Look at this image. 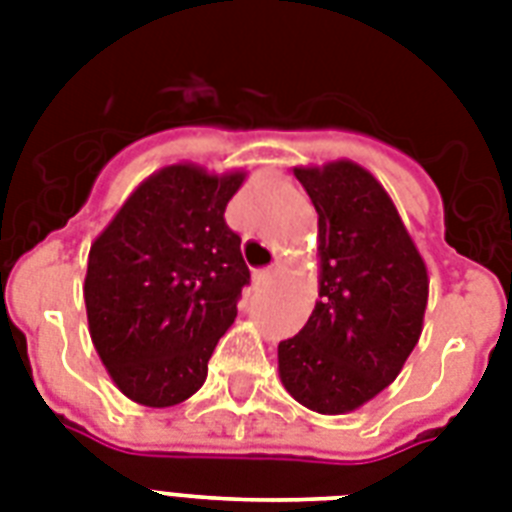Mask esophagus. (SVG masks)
Instances as JSON below:
<instances>
[{"label": "esophagus", "mask_w": 512, "mask_h": 512, "mask_svg": "<svg viewBox=\"0 0 512 512\" xmlns=\"http://www.w3.org/2000/svg\"><path fill=\"white\" fill-rule=\"evenodd\" d=\"M260 276V281H273L276 276H279V265H271V268H263V271L257 273Z\"/></svg>", "instance_id": "esophagus-1"}]
</instances>
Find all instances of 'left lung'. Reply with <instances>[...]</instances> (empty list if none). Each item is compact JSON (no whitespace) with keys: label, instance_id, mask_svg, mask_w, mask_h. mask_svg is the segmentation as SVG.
Returning <instances> with one entry per match:
<instances>
[{"label":"left lung","instance_id":"left-lung-1","mask_svg":"<svg viewBox=\"0 0 512 512\" xmlns=\"http://www.w3.org/2000/svg\"><path fill=\"white\" fill-rule=\"evenodd\" d=\"M295 177L319 212V300L279 342V374L313 412L348 414L396 380L420 340L428 268L372 172L340 159Z\"/></svg>","mask_w":512,"mask_h":512}]
</instances>
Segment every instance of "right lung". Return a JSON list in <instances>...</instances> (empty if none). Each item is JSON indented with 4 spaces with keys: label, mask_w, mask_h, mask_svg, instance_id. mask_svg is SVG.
<instances>
[{
    "label": "right lung",
    "mask_w": 512,
    "mask_h": 512,
    "mask_svg": "<svg viewBox=\"0 0 512 512\" xmlns=\"http://www.w3.org/2000/svg\"><path fill=\"white\" fill-rule=\"evenodd\" d=\"M244 172L172 164L143 180L92 241L84 279L90 337L124 396L175 406L207 380L249 268L225 207Z\"/></svg>",
    "instance_id": "obj_1"
}]
</instances>
